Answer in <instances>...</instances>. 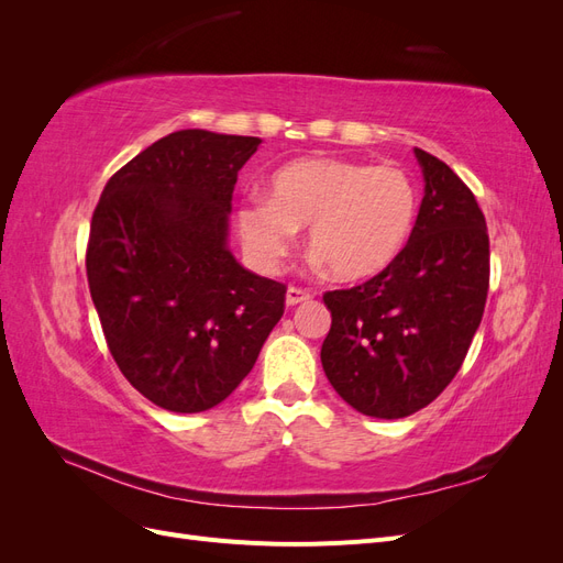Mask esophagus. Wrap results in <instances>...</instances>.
I'll return each instance as SVG.
<instances>
[{
    "label": "esophagus",
    "mask_w": 563,
    "mask_h": 563,
    "mask_svg": "<svg viewBox=\"0 0 563 563\" xmlns=\"http://www.w3.org/2000/svg\"><path fill=\"white\" fill-rule=\"evenodd\" d=\"M310 298H312V294L305 291V288H298V286H288L286 288V305H288V308H294V305L305 302V300H310Z\"/></svg>",
    "instance_id": "1"
}]
</instances>
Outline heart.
<instances>
[{
	"label": "heart",
	"instance_id": "b5f03b06",
	"mask_svg": "<svg viewBox=\"0 0 563 563\" xmlns=\"http://www.w3.org/2000/svg\"><path fill=\"white\" fill-rule=\"evenodd\" d=\"M418 192L397 166L302 157L277 168L269 197L249 195L234 213L251 261L272 272L300 228L319 265L345 282L380 275L413 232Z\"/></svg>",
	"mask_w": 563,
	"mask_h": 563
}]
</instances>
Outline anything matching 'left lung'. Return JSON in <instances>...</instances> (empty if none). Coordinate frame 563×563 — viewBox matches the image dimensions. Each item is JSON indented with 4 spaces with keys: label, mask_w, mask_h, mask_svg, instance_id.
Here are the masks:
<instances>
[{
    "label": "left lung",
    "mask_w": 563,
    "mask_h": 563,
    "mask_svg": "<svg viewBox=\"0 0 563 563\" xmlns=\"http://www.w3.org/2000/svg\"><path fill=\"white\" fill-rule=\"evenodd\" d=\"M424 195L408 244L373 279L323 294L331 331L321 366L371 418H406L463 366L488 294L486 218L470 187L420 147Z\"/></svg>",
    "instance_id": "left-lung-1"
}]
</instances>
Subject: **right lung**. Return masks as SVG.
I'll return each mask as SVG.
<instances>
[{
    "label": "right lung",
    "mask_w": 563,
    "mask_h": 563,
    "mask_svg": "<svg viewBox=\"0 0 563 563\" xmlns=\"http://www.w3.org/2000/svg\"><path fill=\"white\" fill-rule=\"evenodd\" d=\"M263 141L183 129L108 180L87 277L108 347L145 399L209 411L236 389L284 314L286 286L228 246L240 168Z\"/></svg>",
    "instance_id": "1"
}]
</instances>
